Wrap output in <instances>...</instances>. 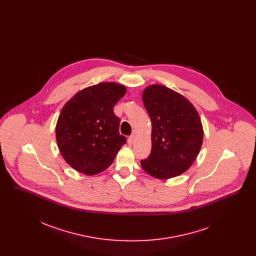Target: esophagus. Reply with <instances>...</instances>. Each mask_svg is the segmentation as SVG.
Here are the masks:
<instances>
[{"label": "esophagus", "instance_id": "obj_1", "mask_svg": "<svg viewBox=\"0 0 256 256\" xmlns=\"http://www.w3.org/2000/svg\"><path fill=\"white\" fill-rule=\"evenodd\" d=\"M134 140H135V135L132 134V135H130V136L128 138V143L130 145H132Z\"/></svg>", "mask_w": 256, "mask_h": 256}]
</instances>
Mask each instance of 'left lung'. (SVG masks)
I'll return each mask as SVG.
<instances>
[{
  "label": "left lung",
  "instance_id": "obj_1",
  "mask_svg": "<svg viewBox=\"0 0 256 256\" xmlns=\"http://www.w3.org/2000/svg\"><path fill=\"white\" fill-rule=\"evenodd\" d=\"M143 102L152 121V150L141 160L148 174L167 180L191 167L202 144L204 130L194 106L164 86L146 87Z\"/></svg>",
  "mask_w": 256,
  "mask_h": 256
}]
</instances>
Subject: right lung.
I'll list each match as a JSON object with an SVG mask.
<instances>
[{
  "mask_svg": "<svg viewBox=\"0 0 256 256\" xmlns=\"http://www.w3.org/2000/svg\"><path fill=\"white\" fill-rule=\"evenodd\" d=\"M126 93L124 86L102 82L78 92L61 110L58 146L74 170L96 174L112 164L126 138L119 134L120 118L113 108Z\"/></svg>",
  "mask_w": 256,
  "mask_h": 256,
  "instance_id": "right-lung-1",
  "label": "right lung"
}]
</instances>
